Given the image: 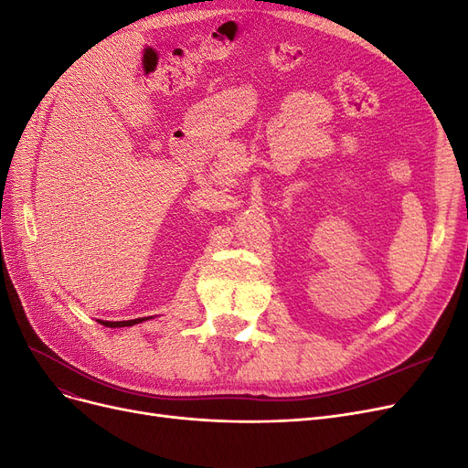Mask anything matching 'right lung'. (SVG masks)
Masks as SVG:
<instances>
[{
  "label": "right lung",
  "mask_w": 468,
  "mask_h": 468,
  "mask_svg": "<svg viewBox=\"0 0 468 468\" xmlns=\"http://www.w3.org/2000/svg\"><path fill=\"white\" fill-rule=\"evenodd\" d=\"M148 318H152V316H148ZM148 318H134V320H122V322H105V320H99V322H101L103 325H107V328H124V325H134V324H140V322H144V320H148Z\"/></svg>",
  "instance_id": "right-lung-1"
}]
</instances>
